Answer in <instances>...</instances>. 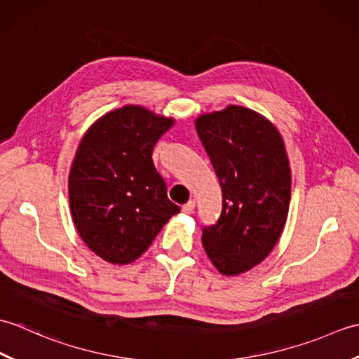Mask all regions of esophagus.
<instances>
[{"mask_svg": "<svg viewBox=\"0 0 359 359\" xmlns=\"http://www.w3.org/2000/svg\"><path fill=\"white\" fill-rule=\"evenodd\" d=\"M194 207H196V202L188 201L185 205H182V212H185V215H191Z\"/></svg>", "mask_w": 359, "mask_h": 359, "instance_id": "obj_1", "label": "esophagus"}]
</instances>
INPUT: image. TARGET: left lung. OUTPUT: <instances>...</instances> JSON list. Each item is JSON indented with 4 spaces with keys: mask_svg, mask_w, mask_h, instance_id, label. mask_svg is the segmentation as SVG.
<instances>
[{
    "mask_svg": "<svg viewBox=\"0 0 359 359\" xmlns=\"http://www.w3.org/2000/svg\"><path fill=\"white\" fill-rule=\"evenodd\" d=\"M196 129L222 188V212L202 228L216 269L233 276L262 262L284 230L292 175L279 133L257 112L231 104Z\"/></svg>",
    "mask_w": 359,
    "mask_h": 359,
    "instance_id": "8db88e82",
    "label": "left lung"
}]
</instances>
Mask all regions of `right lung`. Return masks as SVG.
I'll list each match as a JSON object with an SVG mask.
<instances>
[{
	"instance_id": "add662e5",
	"label": "right lung",
	"mask_w": 359,
	"mask_h": 359,
	"mask_svg": "<svg viewBox=\"0 0 359 359\" xmlns=\"http://www.w3.org/2000/svg\"><path fill=\"white\" fill-rule=\"evenodd\" d=\"M171 126V118L129 104L83 137L69 174L71 212L81 239L104 261H135L180 211L152 162V149Z\"/></svg>"
}]
</instances>
